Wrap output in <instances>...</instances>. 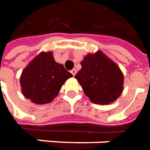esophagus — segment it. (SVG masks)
I'll return each mask as SVG.
<instances>
[{"mask_svg":"<svg viewBox=\"0 0 150 150\" xmlns=\"http://www.w3.org/2000/svg\"><path fill=\"white\" fill-rule=\"evenodd\" d=\"M70 72H71V73L73 74V76H75V75H76V73H77V70L75 69H73L71 70Z\"/></svg>","mask_w":150,"mask_h":150,"instance_id":"1","label":"esophagus"}]
</instances>
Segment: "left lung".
Here are the masks:
<instances>
[{"label":"left lung","mask_w":150,"mask_h":150,"mask_svg":"<svg viewBox=\"0 0 150 150\" xmlns=\"http://www.w3.org/2000/svg\"><path fill=\"white\" fill-rule=\"evenodd\" d=\"M81 69L75 75L91 102L109 104L123 91L124 76L120 68L103 53L88 54L81 62Z\"/></svg>","instance_id":"obj_1"}]
</instances>
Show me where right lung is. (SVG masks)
<instances>
[{"label": "right lung", "instance_id": "right-lung-1", "mask_svg": "<svg viewBox=\"0 0 150 150\" xmlns=\"http://www.w3.org/2000/svg\"><path fill=\"white\" fill-rule=\"evenodd\" d=\"M73 75L56 63L52 52H41L23 70L20 78L22 94L36 104L51 103Z\"/></svg>", "mask_w": 150, "mask_h": 150}]
</instances>
